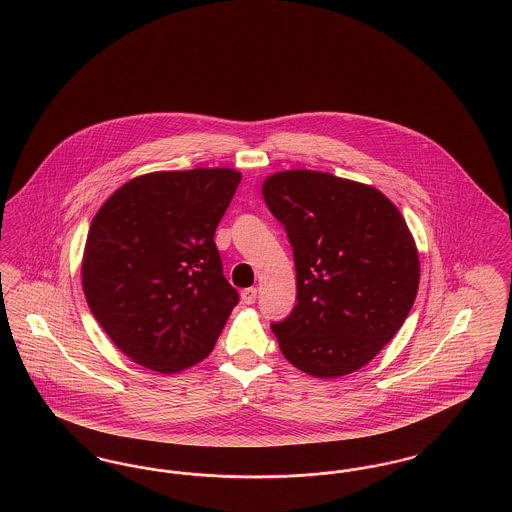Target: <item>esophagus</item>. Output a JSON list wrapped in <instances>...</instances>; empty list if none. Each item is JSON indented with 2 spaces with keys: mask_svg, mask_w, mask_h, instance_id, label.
I'll return each mask as SVG.
<instances>
[{
  "mask_svg": "<svg viewBox=\"0 0 512 512\" xmlns=\"http://www.w3.org/2000/svg\"><path fill=\"white\" fill-rule=\"evenodd\" d=\"M255 300H257V288H245L243 292H241V302L243 304H255Z\"/></svg>",
  "mask_w": 512,
  "mask_h": 512,
  "instance_id": "1",
  "label": "esophagus"
}]
</instances>
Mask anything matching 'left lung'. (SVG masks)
I'll use <instances>...</instances> for the list:
<instances>
[{
    "instance_id": "8db88e82",
    "label": "left lung",
    "mask_w": 512,
    "mask_h": 512,
    "mask_svg": "<svg viewBox=\"0 0 512 512\" xmlns=\"http://www.w3.org/2000/svg\"><path fill=\"white\" fill-rule=\"evenodd\" d=\"M296 267V306L271 329L284 358L314 378L368 364L394 339L419 288V253L390 198L329 173L265 179Z\"/></svg>"
}]
</instances>
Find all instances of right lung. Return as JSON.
<instances>
[{
	"mask_svg": "<svg viewBox=\"0 0 512 512\" xmlns=\"http://www.w3.org/2000/svg\"><path fill=\"white\" fill-rule=\"evenodd\" d=\"M241 173L158 171L95 214L81 263L91 314L134 362L173 374L212 353L239 302L214 243Z\"/></svg>",
	"mask_w": 512,
	"mask_h": 512,
	"instance_id": "obj_1",
	"label": "right lung"
}]
</instances>
